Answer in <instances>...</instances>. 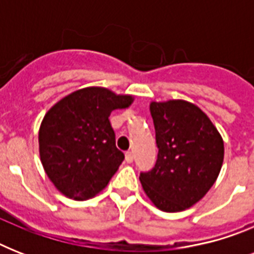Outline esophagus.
Masks as SVG:
<instances>
[{"label":"esophagus","instance_id":"obj_1","mask_svg":"<svg viewBox=\"0 0 254 254\" xmlns=\"http://www.w3.org/2000/svg\"><path fill=\"white\" fill-rule=\"evenodd\" d=\"M133 159H134L133 153H131V151H127V154H125V161H127V163H131L133 162Z\"/></svg>","mask_w":254,"mask_h":254}]
</instances>
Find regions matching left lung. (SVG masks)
Listing matches in <instances>:
<instances>
[{
  "instance_id": "8db88e82",
  "label": "left lung",
  "mask_w": 254,
  "mask_h": 254,
  "mask_svg": "<svg viewBox=\"0 0 254 254\" xmlns=\"http://www.w3.org/2000/svg\"><path fill=\"white\" fill-rule=\"evenodd\" d=\"M158 157L139 181L165 212L190 208L208 192L220 173L224 142L211 120L185 100L150 104Z\"/></svg>"
}]
</instances>
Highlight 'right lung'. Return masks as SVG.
Listing matches in <instances>:
<instances>
[{"label": "right lung", "mask_w": 254, "mask_h": 254, "mask_svg": "<svg viewBox=\"0 0 254 254\" xmlns=\"http://www.w3.org/2000/svg\"><path fill=\"white\" fill-rule=\"evenodd\" d=\"M129 95L89 87L72 92L47 113L39 129V154L50 181L67 197L87 200L107 187L124 161L109 116L127 108Z\"/></svg>", "instance_id": "add662e5"}]
</instances>
